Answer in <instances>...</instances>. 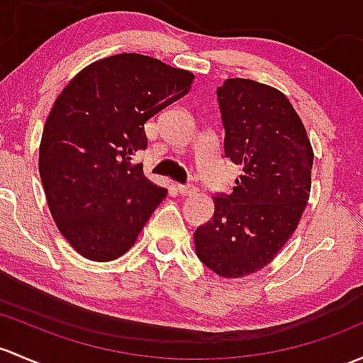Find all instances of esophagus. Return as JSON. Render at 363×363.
Wrapping results in <instances>:
<instances>
[{
	"label": "esophagus",
	"instance_id": "obj_1",
	"mask_svg": "<svg viewBox=\"0 0 363 363\" xmlns=\"http://www.w3.org/2000/svg\"><path fill=\"white\" fill-rule=\"evenodd\" d=\"M175 189H177L179 194H182V196H188V194H194L196 193V188L194 186H186V184H177L175 186Z\"/></svg>",
	"mask_w": 363,
	"mask_h": 363
}]
</instances>
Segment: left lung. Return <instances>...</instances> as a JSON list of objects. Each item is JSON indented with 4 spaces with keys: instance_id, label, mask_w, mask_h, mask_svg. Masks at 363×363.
I'll return each mask as SVG.
<instances>
[{
    "instance_id": "1",
    "label": "left lung",
    "mask_w": 363,
    "mask_h": 363,
    "mask_svg": "<svg viewBox=\"0 0 363 363\" xmlns=\"http://www.w3.org/2000/svg\"><path fill=\"white\" fill-rule=\"evenodd\" d=\"M224 152L242 175L213 196V216L194 231L200 261L242 278L277 257L299 226L311 191L313 147L291 101L273 86L230 78L217 89Z\"/></svg>"
}]
</instances>
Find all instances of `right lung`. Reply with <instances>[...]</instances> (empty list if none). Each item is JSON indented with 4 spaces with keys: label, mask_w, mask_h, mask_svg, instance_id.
Here are the masks:
<instances>
[{
    "label": "right lung",
    "mask_w": 363,
    "mask_h": 363,
    "mask_svg": "<svg viewBox=\"0 0 363 363\" xmlns=\"http://www.w3.org/2000/svg\"><path fill=\"white\" fill-rule=\"evenodd\" d=\"M194 74L140 53L91 62L53 102L40 143L48 208L83 257L108 262L130 250L167 189L133 163L144 123L191 89Z\"/></svg>",
    "instance_id": "1"
}]
</instances>
